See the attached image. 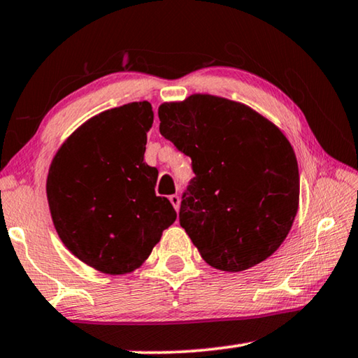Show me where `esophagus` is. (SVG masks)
<instances>
[{
	"mask_svg": "<svg viewBox=\"0 0 358 358\" xmlns=\"http://www.w3.org/2000/svg\"><path fill=\"white\" fill-rule=\"evenodd\" d=\"M169 201H171V203L173 205V208L178 211V208H180V196H177V194H173V196L169 197Z\"/></svg>",
	"mask_w": 358,
	"mask_h": 358,
	"instance_id": "34e87169",
	"label": "esophagus"
}]
</instances>
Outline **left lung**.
Masks as SVG:
<instances>
[{"label": "left lung", "instance_id": "obj_1", "mask_svg": "<svg viewBox=\"0 0 358 358\" xmlns=\"http://www.w3.org/2000/svg\"><path fill=\"white\" fill-rule=\"evenodd\" d=\"M159 131L192 159L180 226L208 265L243 271L286 240L299 211L294 148L275 123L241 102L191 94L157 108Z\"/></svg>", "mask_w": 358, "mask_h": 358}]
</instances>
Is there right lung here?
<instances>
[{
    "label": "right lung",
    "instance_id": "1",
    "mask_svg": "<svg viewBox=\"0 0 358 358\" xmlns=\"http://www.w3.org/2000/svg\"><path fill=\"white\" fill-rule=\"evenodd\" d=\"M153 110L129 102L85 121L53 156L47 201L64 246L107 275L138 268L177 220L157 197L156 167L143 161Z\"/></svg>",
    "mask_w": 358,
    "mask_h": 358
}]
</instances>
